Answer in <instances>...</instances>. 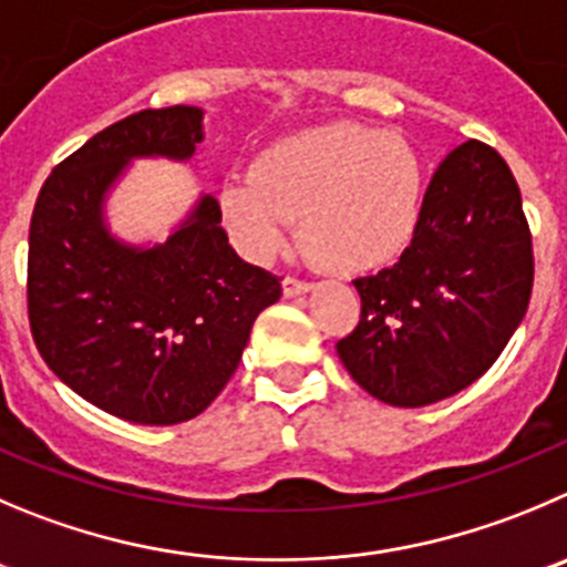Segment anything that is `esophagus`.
<instances>
[{"mask_svg":"<svg viewBox=\"0 0 567 567\" xmlns=\"http://www.w3.org/2000/svg\"><path fill=\"white\" fill-rule=\"evenodd\" d=\"M306 292H311V284H306V280L300 278H292V275L284 278V295H287V298H298V295H306Z\"/></svg>","mask_w":567,"mask_h":567,"instance_id":"esophagus-1","label":"esophagus"}]
</instances>
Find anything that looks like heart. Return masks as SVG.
<instances>
[{
	"mask_svg": "<svg viewBox=\"0 0 567 567\" xmlns=\"http://www.w3.org/2000/svg\"><path fill=\"white\" fill-rule=\"evenodd\" d=\"M425 169L398 133L326 125L292 133L252 158L247 181L219 192L230 236L250 256H272L298 219L315 267L361 275L406 252L423 217Z\"/></svg>",
	"mask_w": 567,
	"mask_h": 567,
	"instance_id": "obj_1",
	"label": "heart"
}]
</instances>
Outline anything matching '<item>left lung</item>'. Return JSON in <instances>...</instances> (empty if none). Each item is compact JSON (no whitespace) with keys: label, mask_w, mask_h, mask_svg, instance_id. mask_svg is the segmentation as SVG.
Returning a JSON list of instances; mask_svg holds the SVG:
<instances>
[{"label":"left lung","mask_w":567,"mask_h":567,"mask_svg":"<svg viewBox=\"0 0 567 567\" xmlns=\"http://www.w3.org/2000/svg\"><path fill=\"white\" fill-rule=\"evenodd\" d=\"M535 284L520 188L489 144L451 150L401 261L355 278L359 326L337 353L361 390L417 409L482 379L529 309Z\"/></svg>","instance_id":"8db88e82"}]
</instances>
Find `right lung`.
I'll return each mask as SVG.
<instances>
[{"mask_svg": "<svg viewBox=\"0 0 567 567\" xmlns=\"http://www.w3.org/2000/svg\"><path fill=\"white\" fill-rule=\"evenodd\" d=\"M203 142L194 105L147 107L105 127L52 169L35 199L27 311L38 353L113 417H197L236 373L280 278L241 261L217 197L203 194L164 245L111 236L105 197L133 158L188 161Z\"/></svg>", "mask_w": 567, "mask_h": 567, "instance_id": "right-lung-1", "label": "right lung"}]
</instances>
